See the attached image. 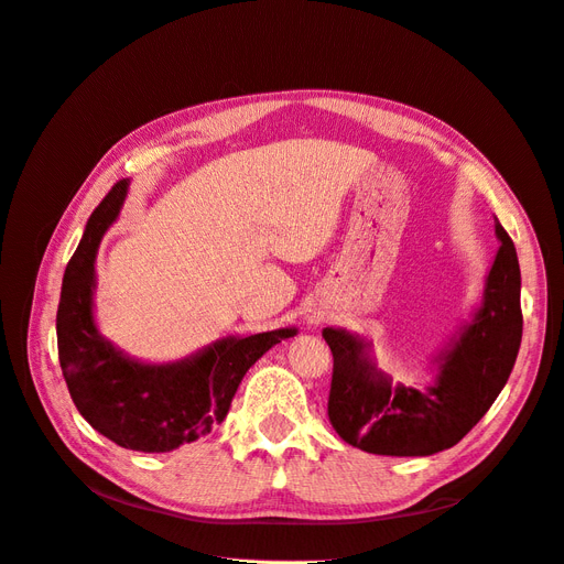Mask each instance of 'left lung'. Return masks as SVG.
Returning a JSON list of instances; mask_svg holds the SVG:
<instances>
[{"instance_id":"8db88e82","label":"left lung","mask_w":564,"mask_h":564,"mask_svg":"<svg viewBox=\"0 0 564 564\" xmlns=\"http://www.w3.org/2000/svg\"><path fill=\"white\" fill-rule=\"evenodd\" d=\"M470 322L433 357L425 388L392 383L377 367L371 340L346 329L322 332L334 355L329 421L348 445L381 456H431L454 447L499 398L522 340L520 263L508 232Z\"/></svg>"}]
</instances>
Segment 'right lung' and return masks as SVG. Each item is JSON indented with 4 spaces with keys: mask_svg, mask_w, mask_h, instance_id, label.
<instances>
[{
    "mask_svg": "<svg viewBox=\"0 0 564 564\" xmlns=\"http://www.w3.org/2000/svg\"><path fill=\"white\" fill-rule=\"evenodd\" d=\"M127 193L129 178L115 183L65 268L56 315L58 360L70 398L91 429L124 449L162 454L209 435L226 419L249 367L299 329L226 336L176 362H141L112 346L94 317L96 251Z\"/></svg>",
    "mask_w": 564,
    "mask_h": 564,
    "instance_id": "right-lung-1",
    "label": "right lung"
}]
</instances>
